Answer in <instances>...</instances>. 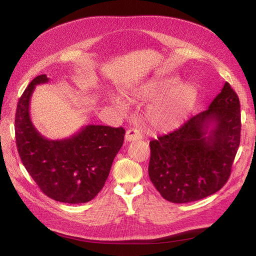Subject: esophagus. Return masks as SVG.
<instances>
[{
	"label": "esophagus",
	"instance_id": "34e87169",
	"mask_svg": "<svg viewBox=\"0 0 256 256\" xmlns=\"http://www.w3.org/2000/svg\"><path fill=\"white\" fill-rule=\"evenodd\" d=\"M140 138H142V134L140 132V130L134 129V128L127 130L126 136H125V140L127 142L136 141V140H140Z\"/></svg>",
	"mask_w": 256,
	"mask_h": 256
}]
</instances>
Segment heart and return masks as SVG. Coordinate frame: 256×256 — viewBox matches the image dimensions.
I'll use <instances>...</instances> for the list:
<instances>
[{
    "label": "heart",
    "instance_id": "1",
    "mask_svg": "<svg viewBox=\"0 0 256 256\" xmlns=\"http://www.w3.org/2000/svg\"><path fill=\"white\" fill-rule=\"evenodd\" d=\"M177 81L176 76L152 79L132 92L134 98L144 102L156 98L147 108L145 115L150 125L158 131H170L180 127L196 102V85L187 81ZM114 102L120 109L126 108L125 102L120 97H115Z\"/></svg>",
    "mask_w": 256,
    "mask_h": 256
}]
</instances>
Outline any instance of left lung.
<instances>
[{
  "label": "left lung",
  "instance_id": "8db88e82",
  "mask_svg": "<svg viewBox=\"0 0 256 256\" xmlns=\"http://www.w3.org/2000/svg\"><path fill=\"white\" fill-rule=\"evenodd\" d=\"M240 130L239 98L226 82L207 110L150 142L154 188L172 203L194 202L219 191L230 175Z\"/></svg>",
  "mask_w": 256,
  "mask_h": 256
}]
</instances>
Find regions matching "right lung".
Instances as JSON below:
<instances>
[{"label":"right lung","instance_id":"add662e5","mask_svg":"<svg viewBox=\"0 0 256 256\" xmlns=\"http://www.w3.org/2000/svg\"><path fill=\"white\" fill-rule=\"evenodd\" d=\"M48 81L46 74L36 76L18 102L14 132L19 156L46 196L68 204L86 203L104 188L125 129L88 125L64 140L46 138L30 120V100L36 85Z\"/></svg>","mask_w":256,"mask_h":256}]
</instances>
